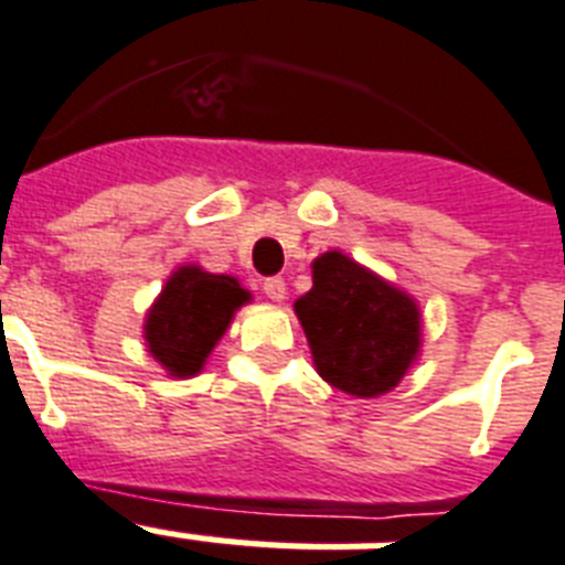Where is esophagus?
Segmentation results:
<instances>
[{
	"instance_id": "esophagus-1",
	"label": "esophagus",
	"mask_w": 565,
	"mask_h": 565,
	"mask_svg": "<svg viewBox=\"0 0 565 565\" xmlns=\"http://www.w3.org/2000/svg\"><path fill=\"white\" fill-rule=\"evenodd\" d=\"M264 292H267L269 301H284L287 298V284L281 278H267L264 281Z\"/></svg>"
}]
</instances>
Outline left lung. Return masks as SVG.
Wrapping results in <instances>:
<instances>
[{
	"instance_id": "1",
	"label": "left lung",
	"mask_w": 565,
	"mask_h": 565,
	"mask_svg": "<svg viewBox=\"0 0 565 565\" xmlns=\"http://www.w3.org/2000/svg\"><path fill=\"white\" fill-rule=\"evenodd\" d=\"M292 307L319 376L355 399L391 393L422 353L416 298L341 249L312 260L310 292Z\"/></svg>"
}]
</instances>
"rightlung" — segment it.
Listing matches in <instances>:
<instances>
[{"label": "right lung", "instance_id": "add662e5", "mask_svg": "<svg viewBox=\"0 0 565 565\" xmlns=\"http://www.w3.org/2000/svg\"><path fill=\"white\" fill-rule=\"evenodd\" d=\"M253 301L235 275L206 273L183 264L166 278L143 321L146 350L169 376L189 379L203 371L235 312Z\"/></svg>", "mask_w": 565, "mask_h": 565}]
</instances>
